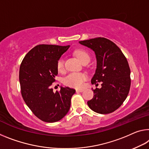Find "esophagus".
<instances>
[{
	"instance_id": "34e87169",
	"label": "esophagus",
	"mask_w": 149,
	"mask_h": 149,
	"mask_svg": "<svg viewBox=\"0 0 149 149\" xmlns=\"http://www.w3.org/2000/svg\"><path fill=\"white\" fill-rule=\"evenodd\" d=\"M84 89H77L76 92H82V91H84Z\"/></svg>"
}]
</instances>
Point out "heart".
<instances>
[{
	"label": "heart",
	"mask_w": 149,
	"mask_h": 149,
	"mask_svg": "<svg viewBox=\"0 0 149 149\" xmlns=\"http://www.w3.org/2000/svg\"><path fill=\"white\" fill-rule=\"evenodd\" d=\"M75 54L82 63L86 60H90V56L89 54L82 49H77L75 52ZM57 69L59 72H63L64 70V60L62 58H60L58 61ZM87 78V75L84 73L73 72L68 75L63 79V84L69 87L81 88L84 86V82Z\"/></svg>",
	"instance_id": "b5f03b06"
}]
</instances>
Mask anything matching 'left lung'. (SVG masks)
I'll return each instance as SVG.
<instances>
[{
    "mask_svg": "<svg viewBox=\"0 0 149 149\" xmlns=\"http://www.w3.org/2000/svg\"><path fill=\"white\" fill-rule=\"evenodd\" d=\"M79 43L95 54L97 68L91 84H102L100 89H93V97L87 101V105L92 111L100 114L115 111L126 100L131 86V71L125 56L114 42L105 38Z\"/></svg>",
    "mask_w": 149,
    "mask_h": 149,
    "instance_id": "8db88e82",
    "label": "left lung"
}]
</instances>
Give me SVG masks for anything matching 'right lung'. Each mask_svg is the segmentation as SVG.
<instances>
[{
  "label": "right lung",
  "instance_id": "obj_1",
  "mask_svg": "<svg viewBox=\"0 0 149 149\" xmlns=\"http://www.w3.org/2000/svg\"><path fill=\"white\" fill-rule=\"evenodd\" d=\"M70 46L40 44L24 58L19 72L21 93L26 104L42 121H60L69 111L74 89L60 87L54 93L50 86L58 75L57 63Z\"/></svg>",
  "mask_w": 149,
  "mask_h": 149
}]
</instances>
